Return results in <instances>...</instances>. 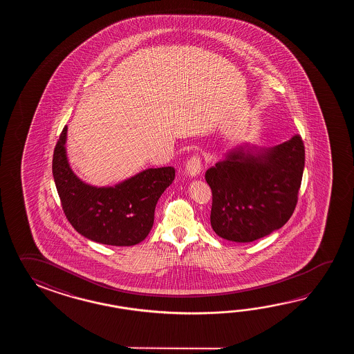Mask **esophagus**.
<instances>
[{
	"instance_id": "34e87169",
	"label": "esophagus",
	"mask_w": 354,
	"mask_h": 354,
	"mask_svg": "<svg viewBox=\"0 0 354 354\" xmlns=\"http://www.w3.org/2000/svg\"><path fill=\"white\" fill-rule=\"evenodd\" d=\"M203 167H201V159L197 156H194L192 158H189L187 160V165H186V172L191 178L197 177L200 172H201Z\"/></svg>"
}]
</instances>
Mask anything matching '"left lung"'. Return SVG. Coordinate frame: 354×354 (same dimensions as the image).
<instances>
[{"mask_svg": "<svg viewBox=\"0 0 354 354\" xmlns=\"http://www.w3.org/2000/svg\"><path fill=\"white\" fill-rule=\"evenodd\" d=\"M304 167L299 136L271 148L243 143L229 149L205 174L214 232L226 241L250 243L279 230L296 207Z\"/></svg>", "mask_w": 354, "mask_h": 354, "instance_id": "8db88e82", "label": "left lung"}]
</instances>
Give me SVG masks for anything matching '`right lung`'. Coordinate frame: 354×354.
Wrapping results in <instances>:
<instances>
[{"instance_id": "right-lung-1", "label": "right lung", "mask_w": 354, "mask_h": 354, "mask_svg": "<svg viewBox=\"0 0 354 354\" xmlns=\"http://www.w3.org/2000/svg\"><path fill=\"white\" fill-rule=\"evenodd\" d=\"M67 127L53 154V177L71 225L88 241L130 247L143 241L154 223L159 197L174 180V167L148 168L113 186L83 182L68 162Z\"/></svg>"}]
</instances>
